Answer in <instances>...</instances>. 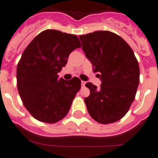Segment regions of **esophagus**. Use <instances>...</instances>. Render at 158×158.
Here are the masks:
<instances>
[{"label":"esophagus","mask_w":158,"mask_h":158,"mask_svg":"<svg viewBox=\"0 0 158 158\" xmlns=\"http://www.w3.org/2000/svg\"><path fill=\"white\" fill-rule=\"evenodd\" d=\"M85 84H86V82H85V81H81V85H82L83 87H84V85H85Z\"/></svg>","instance_id":"esophagus-1"}]
</instances>
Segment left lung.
<instances>
[{"instance_id": "obj_1", "label": "left lung", "mask_w": 158, "mask_h": 158, "mask_svg": "<svg viewBox=\"0 0 158 158\" xmlns=\"http://www.w3.org/2000/svg\"><path fill=\"white\" fill-rule=\"evenodd\" d=\"M79 38L102 81L100 88L90 82L85 84L90 92L84 99L87 111L100 124L116 122L130 109L140 81L134 51L122 37L108 31H94Z\"/></svg>"}]
</instances>
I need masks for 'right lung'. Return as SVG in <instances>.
Returning <instances> with one entry per match:
<instances>
[{
	"mask_svg": "<svg viewBox=\"0 0 158 158\" xmlns=\"http://www.w3.org/2000/svg\"><path fill=\"white\" fill-rule=\"evenodd\" d=\"M81 44L74 34L48 29L23 52L17 68V86L23 104L41 122L54 124L69 111L81 87L78 77L58 78L69 54Z\"/></svg>",
	"mask_w": 158,
	"mask_h": 158,
	"instance_id": "add662e5",
	"label": "right lung"
}]
</instances>
